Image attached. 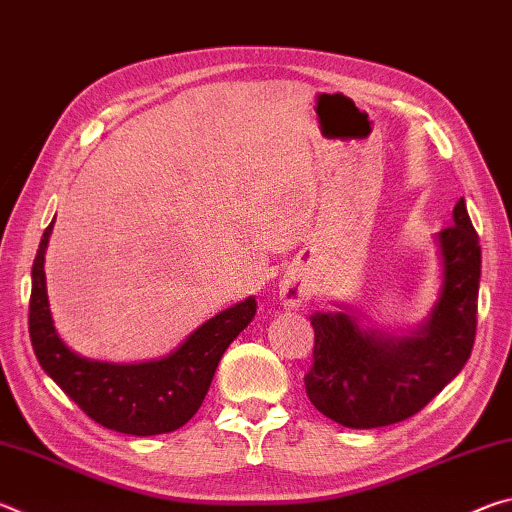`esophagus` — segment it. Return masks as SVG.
Listing matches in <instances>:
<instances>
[{"label": "esophagus", "mask_w": 512, "mask_h": 512, "mask_svg": "<svg viewBox=\"0 0 512 512\" xmlns=\"http://www.w3.org/2000/svg\"><path fill=\"white\" fill-rule=\"evenodd\" d=\"M307 298H309V287H307V282L302 280L300 275L289 273V275L282 277V282H280V300H282L284 307L296 309V307L302 305V302H307Z\"/></svg>", "instance_id": "esophagus-1"}]
</instances>
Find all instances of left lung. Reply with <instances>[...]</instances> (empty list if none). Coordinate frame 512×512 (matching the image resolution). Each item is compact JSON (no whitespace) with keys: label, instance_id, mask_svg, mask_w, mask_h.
<instances>
[{"label":"left lung","instance_id":"8db88e82","mask_svg":"<svg viewBox=\"0 0 512 512\" xmlns=\"http://www.w3.org/2000/svg\"><path fill=\"white\" fill-rule=\"evenodd\" d=\"M440 291L431 314L411 332L361 325V314L316 311L314 363L305 375L309 402L350 429L402 422L424 409L463 370L476 334L481 246L465 201L436 235Z\"/></svg>","mask_w":512,"mask_h":512}]
</instances>
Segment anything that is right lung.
<instances>
[{
	"label": "right lung",
	"instance_id": "obj_1",
	"mask_svg": "<svg viewBox=\"0 0 512 512\" xmlns=\"http://www.w3.org/2000/svg\"><path fill=\"white\" fill-rule=\"evenodd\" d=\"M51 230L54 221L33 259L29 302L31 345L42 370L101 427L131 436H158L180 429L201 409L223 352L255 318V298L223 309L162 359L110 363L81 357L60 339L51 318L45 277Z\"/></svg>",
	"mask_w": 512,
	"mask_h": 512
}]
</instances>
